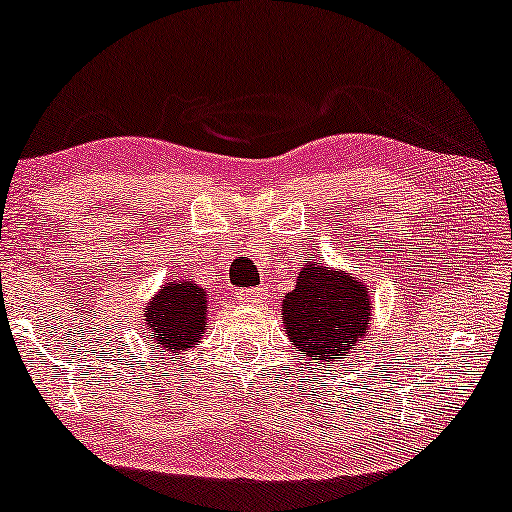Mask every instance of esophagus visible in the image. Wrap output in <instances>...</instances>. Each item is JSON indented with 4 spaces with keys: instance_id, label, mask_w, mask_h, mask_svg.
<instances>
[{
    "instance_id": "obj_1",
    "label": "esophagus",
    "mask_w": 512,
    "mask_h": 512,
    "mask_svg": "<svg viewBox=\"0 0 512 512\" xmlns=\"http://www.w3.org/2000/svg\"><path fill=\"white\" fill-rule=\"evenodd\" d=\"M235 298L240 300V303L254 305V303H261V298H263V291H261V289H240V291L235 293Z\"/></svg>"
}]
</instances>
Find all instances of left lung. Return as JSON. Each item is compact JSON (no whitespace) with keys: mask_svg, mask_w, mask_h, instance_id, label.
<instances>
[{"mask_svg":"<svg viewBox=\"0 0 512 512\" xmlns=\"http://www.w3.org/2000/svg\"><path fill=\"white\" fill-rule=\"evenodd\" d=\"M370 291L352 272L305 261L293 291L284 296L282 324L298 354L314 361L345 359L368 333Z\"/></svg>","mask_w":512,"mask_h":512,"instance_id":"1","label":"left lung"}]
</instances>
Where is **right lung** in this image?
Returning a JSON list of instances; mask_svg holds the SVG:
<instances>
[{
	"label": "right lung",
	"instance_id": "add662e5",
	"mask_svg": "<svg viewBox=\"0 0 512 512\" xmlns=\"http://www.w3.org/2000/svg\"><path fill=\"white\" fill-rule=\"evenodd\" d=\"M146 331L158 349L184 354L198 345L207 326V291L193 282H167L144 307Z\"/></svg>",
	"mask_w": 512,
	"mask_h": 512
}]
</instances>
